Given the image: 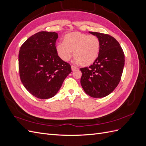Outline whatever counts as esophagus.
<instances>
[{"instance_id": "1", "label": "esophagus", "mask_w": 146, "mask_h": 146, "mask_svg": "<svg viewBox=\"0 0 146 146\" xmlns=\"http://www.w3.org/2000/svg\"><path fill=\"white\" fill-rule=\"evenodd\" d=\"M71 69H72V71H74V70H77L78 68H77V67H76V66H71Z\"/></svg>"}]
</instances>
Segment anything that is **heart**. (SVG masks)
Instances as JSON below:
<instances>
[{
  "label": "heart",
  "mask_w": 146,
  "mask_h": 146,
  "mask_svg": "<svg viewBox=\"0 0 146 146\" xmlns=\"http://www.w3.org/2000/svg\"><path fill=\"white\" fill-rule=\"evenodd\" d=\"M100 48L99 39L94 35L78 32L68 33L64 42L56 46L57 54L63 61H68L72 56L78 63L86 66L93 63L98 58Z\"/></svg>",
  "instance_id": "1"
}]
</instances>
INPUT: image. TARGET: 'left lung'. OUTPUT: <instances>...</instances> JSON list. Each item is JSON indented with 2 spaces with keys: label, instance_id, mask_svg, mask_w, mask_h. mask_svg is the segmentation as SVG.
Returning <instances> with one entry per match:
<instances>
[{
  "label": "left lung",
  "instance_id": "left-lung-1",
  "mask_svg": "<svg viewBox=\"0 0 146 146\" xmlns=\"http://www.w3.org/2000/svg\"><path fill=\"white\" fill-rule=\"evenodd\" d=\"M98 37L100 48L98 58L89 67L80 68V83L86 93L92 98L109 95L121 80L125 56L116 39L108 34L89 32Z\"/></svg>",
  "mask_w": 146,
  "mask_h": 146
}]
</instances>
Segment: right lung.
<instances>
[{"mask_svg": "<svg viewBox=\"0 0 146 146\" xmlns=\"http://www.w3.org/2000/svg\"><path fill=\"white\" fill-rule=\"evenodd\" d=\"M58 35L39 32L26 40L19 52V70L22 83L31 94L41 99L54 97L68 75L70 65L56 51Z\"/></svg>", "mask_w": 146, "mask_h": 146, "instance_id": "1", "label": "right lung"}]
</instances>
